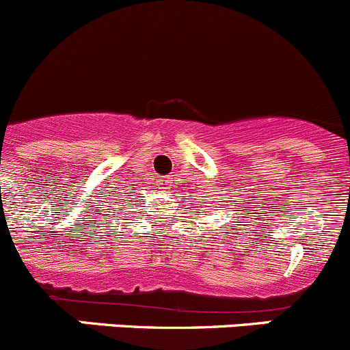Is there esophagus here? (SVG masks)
<instances>
[{"label":"esophagus","mask_w":350,"mask_h":350,"mask_svg":"<svg viewBox=\"0 0 350 350\" xmlns=\"http://www.w3.org/2000/svg\"><path fill=\"white\" fill-rule=\"evenodd\" d=\"M170 180L168 178H158L157 180V185H158V189H170Z\"/></svg>","instance_id":"1"}]
</instances>
